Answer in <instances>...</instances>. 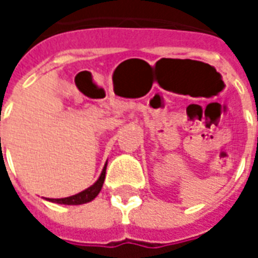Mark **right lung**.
I'll return each instance as SVG.
<instances>
[{
  "label": "right lung",
  "instance_id": "right-lung-1",
  "mask_svg": "<svg viewBox=\"0 0 258 258\" xmlns=\"http://www.w3.org/2000/svg\"><path fill=\"white\" fill-rule=\"evenodd\" d=\"M105 174H106V164L102 170L99 178L96 181L95 184L91 185L90 188H87L83 192H80L77 195H73V196H69V198H62V199H51V202L53 203H59V205H83V203H87V202H91L94 200L98 196V194L101 192L102 185H103V181H105Z\"/></svg>",
  "mask_w": 258,
  "mask_h": 258
}]
</instances>
